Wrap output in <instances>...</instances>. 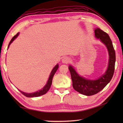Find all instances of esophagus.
<instances>
[{"mask_svg": "<svg viewBox=\"0 0 123 123\" xmlns=\"http://www.w3.org/2000/svg\"><path fill=\"white\" fill-rule=\"evenodd\" d=\"M62 63H68L69 62H70V59L69 57H64L63 59H62Z\"/></svg>", "mask_w": 123, "mask_h": 123, "instance_id": "1", "label": "esophagus"}]
</instances>
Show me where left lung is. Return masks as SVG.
I'll return each instance as SVG.
<instances>
[{
  "label": "left lung",
  "mask_w": 123,
  "mask_h": 123,
  "mask_svg": "<svg viewBox=\"0 0 123 123\" xmlns=\"http://www.w3.org/2000/svg\"><path fill=\"white\" fill-rule=\"evenodd\" d=\"M94 32L96 38L101 39V41L106 45L109 51V63L105 73L96 80H87L79 76L71 66L68 67L71 75L74 89L81 94L87 96L94 95L104 89L111 80L115 67L116 53L109 35L99 28L95 29Z\"/></svg>",
  "instance_id": "8db88e82"
}]
</instances>
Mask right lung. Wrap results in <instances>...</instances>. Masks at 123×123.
Returning <instances> with one entry per match:
<instances>
[{
  "label": "right lung",
  "mask_w": 123,
  "mask_h": 123,
  "mask_svg": "<svg viewBox=\"0 0 123 123\" xmlns=\"http://www.w3.org/2000/svg\"><path fill=\"white\" fill-rule=\"evenodd\" d=\"M18 34H19V33H17V34L15 35V36H14L13 37H12L11 40L10 41V42L9 45H8V48H9V47L10 46V45L11 44V43L12 42L14 41V39H15L16 37L18 36ZM58 68H59V65L57 64V65L53 68V69L52 70L50 74V76H49L48 81L46 85H45V86L44 87H43V88L41 90H39V91L36 92L32 93H26L23 92H22V91H20V90H19V91L20 92H21V93H22L23 94L25 95V96L26 97H29V98L37 97L41 96V95L45 94V93H46L48 91V90L50 89V88L51 85V84H52V80H53V76L54 75V74H55V73H56V70H57Z\"/></svg>",
  "instance_id": "right-lung-1"
}]
</instances>
